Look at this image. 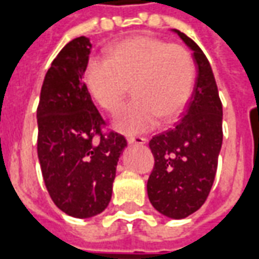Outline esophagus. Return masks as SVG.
<instances>
[{
	"mask_svg": "<svg viewBox=\"0 0 259 259\" xmlns=\"http://www.w3.org/2000/svg\"><path fill=\"white\" fill-rule=\"evenodd\" d=\"M126 141H128V144H137V145H144L148 142V139L145 138V137H128L126 138Z\"/></svg>",
	"mask_w": 259,
	"mask_h": 259,
	"instance_id": "34e87169",
	"label": "esophagus"
}]
</instances>
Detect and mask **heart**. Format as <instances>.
Masks as SVG:
<instances>
[{
	"instance_id": "1",
	"label": "heart",
	"mask_w": 259,
	"mask_h": 259,
	"mask_svg": "<svg viewBox=\"0 0 259 259\" xmlns=\"http://www.w3.org/2000/svg\"><path fill=\"white\" fill-rule=\"evenodd\" d=\"M195 62L188 49L166 40L137 36L106 51V60L92 58L85 69L86 88L102 109L115 113L133 86L134 99L118 111L115 130L146 133L174 121L191 99Z\"/></svg>"
}]
</instances>
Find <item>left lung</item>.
<instances>
[{
  "label": "left lung",
  "instance_id": "1",
  "mask_svg": "<svg viewBox=\"0 0 259 259\" xmlns=\"http://www.w3.org/2000/svg\"><path fill=\"white\" fill-rule=\"evenodd\" d=\"M174 32L194 51L198 75L179 124L150 139L155 166L146 187L156 210L171 219H184L202 206L213 184L223 141V110L206 56L192 38Z\"/></svg>",
  "mask_w": 259,
  "mask_h": 259
}]
</instances>
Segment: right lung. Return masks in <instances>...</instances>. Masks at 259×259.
Listing matches in <instances>:
<instances>
[{
	"mask_svg": "<svg viewBox=\"0 0 259 259\" xmlns=\"http://www.w3.org/2000/svg\"><path fill=\"white\" fill-rule=\"evenodd\" d=\"M91 49V40L80 36L58 53L37 106V156L46 188L62 212L79 219L107 208L126 146L121 134L103 133L106 121L86 88Z\"/></svg>",
	"mask_w": 259,
	"mask_h": 259,
	"instance_id": "1",
	"label": "right lung"
}]
</instances>
